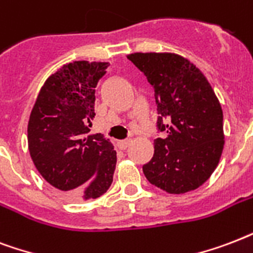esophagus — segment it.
I'll use <instances>...</instances> for the list:
<instances>
[{
  "mask_svg": "<svg viewBox=\"0 0 253 253\" xmlns=\"http://www.w3.org/2000/svg\"><path fill=\"white\" fill-rule=\"evenodd\" d=\"M132 144V140H123V141H117V148L120 150H125L128 148L129 145Z\"/></svg>",
  "mask_w": 253,
  "mask_h": 253,
  "instance_id": "1",
  "label": "esophagus"
}]
</instances>
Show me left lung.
<instances>
[{
  "label": "left lung",
  "instance_id": "1",
  "mask_svg": "<svg viewBox=\"0 0 253 253\" xmlns=\"http://www.w3.org/2000/svg\"><path fill=\"white\" fill-rule=\"evenodd\" d=\"M154 89L158 129L154 154L142 166L152 185L170 194L202 186L214 173L224 146L223 111L203 72L174 52H133L126 55ZM168 117L169 124L162 119Z\"/></svg>",
  "mask_w": 253,
  "mask_h": 253
}]
</instances>
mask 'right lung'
Listing matches in <instances>:
<instances>
[{"label": "right lung", "mask_w": 253, "mask_h": 253, "mask_svg": "<svg viewBox=\"0 0 253 253\" xmlns=\"http://www.w3.org/2000/svg\"><path fill=\"white\" fill-rule=\"evenodd\" d=\"M108 62L63 64L41 88L27 124V144L39 174L68 199L88 201L109 189L116 150L101 133L88 134L95 88Z\"/></svg>", "instance_id": "1"}]
</instances>
